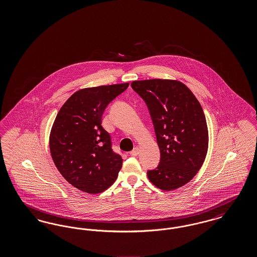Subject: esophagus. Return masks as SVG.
Instances as JSON below:
<instances>
[{
	"label": "esophagus",
	"mask_w": 257,
	"mask_h": 257,
	"mask_svg": "<svg viewBox=\"0 0 257 257\" xmlns=\"http://www.w3.org/2000/svg\"><path fill=\"white\" fill-rule=\"evenodd\" d=\"M139 153H140V149H139V147H135L134 149L130 152V155H131V156H138V155H139Z\"/></svg>",
	"instance_id": "obj_1"
}]
</instances>
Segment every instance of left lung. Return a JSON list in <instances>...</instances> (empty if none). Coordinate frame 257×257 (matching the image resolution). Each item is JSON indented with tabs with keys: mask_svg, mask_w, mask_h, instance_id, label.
Listing matches in <instances>:
<instances>
[{
	"mask_svg": "<svg viewBox=\"0 0 257 257\" xmlns=\"http://www.w3.org/2000/svg\"><path fill=\"white\" fill-rule=\"evenodd\" d=\"M131 86L146 101L161 153L159 166L147 171L163 191L189 183L202 167L209 144L207 122L192 90L180 81L151 79Z\"/></svg>",
	"mask_w": 257,
	"mask_h": 257,
	"instance_id": "obj_1",
	"label": "left lung"
}]
</instances>
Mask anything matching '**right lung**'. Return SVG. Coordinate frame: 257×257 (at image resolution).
Wrapping results in <instances>:
<instances>
[{"instance_id": "obj_1", "label": "right lung", "mask_w": 257, "mask_h": 257, "mask_svg": "<svg viewBox=\"0 0 257 257\" xmlns=\"http://www.w3.org/2000/svg\"><path fill=\"white\" fill-rule=\"evenodd\" d=\"M128 86L82 88L66 100L55 118L49 137L52 159L64 179L80 191L99 194L117 178L123 160L111 149L102 114Z\"/></svg>"}]
</instances>
